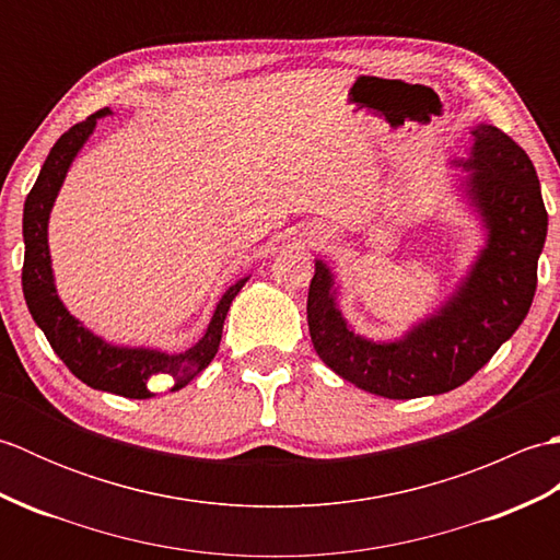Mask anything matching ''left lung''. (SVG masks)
I'll return each mask as SVG.
<instances>
[{"instance_id": "obj_1", "label": "left lung", "mask_w": 560, "mask_h": 560, "mask_svg": "<svg viewBox=\"0 0 560 560\" xmlns=\"http://www.w3.org/2000/svg\"><path fill=\"white\" fill-rule=\"evenodd\" d=\"M464 168L491 229L489 247L445 311L397 343H371L343 323L331 273L315 261L307 327L319 359L355 387L389 399L443 395L467 383L515 335L537 291V265L549 213L534 163L517 141L491 125L474 129Z\"/></svg>"}]
</instances>
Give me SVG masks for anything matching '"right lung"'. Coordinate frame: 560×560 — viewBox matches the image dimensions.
<instances>
[{"instance_id": "1", "label": "right lung", "mask_w": 560, "mask_h": 560, "mask_svg": "<svg viewBox=\"0 0 560 560\" xmlns=\"http://www.w3.org/2000/svg\"><path fill=\"white\" fill-rule=\"evenodd\" d=\"M108 113V108H103L89 115L86 120L69 127L57 139L50 153H47L38 180H35L26 197V207H23V243H26V255H23L21 283L35 325L45 331L52 351L81 383H86L93 389L113 392V395L127 399H149L153 397V392L147 385L151 375H171L175 380L173 389H180L211 363L221 343L225 313H229L237 291L243 289L245 279L225 291L221 303L217 305V313L211 317L205 339L197 347L177 355L147 349L108 347V343L93 337L89 329H83L67 313V307L57 299L52 283L50 253H47V217H50L52 201L59 192V185L65 180L69 163L74 161L77 151L93 132L98 117Z\"/></svg>"}]
</instances>
